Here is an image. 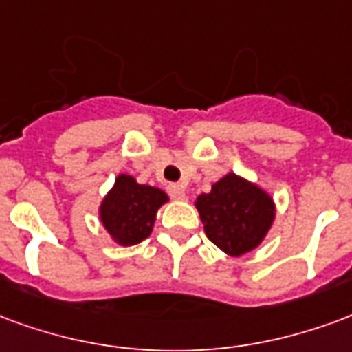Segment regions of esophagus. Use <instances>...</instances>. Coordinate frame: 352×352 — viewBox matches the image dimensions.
Masks as SVG:
<instances>
[{
    "label": "esophagus",
    "instance_id": "obj_1",
    "mask_svg": "<svg viewBox=\"0 0 352 352\" xmlns=\"http://www.w3.org/2000/svg\"><path fill=\"white\" fill-rule=\"evenodd\" d=\"M168 193H170V197H174L176 201H186V189H184V186H179V184L168 186Z\"/></svg>",
    "mask_w": 352,
    "mask_h": 352
}]
</instances>
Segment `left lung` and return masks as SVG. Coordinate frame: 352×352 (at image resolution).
<instances>
[{
  "label": "left lung",
  "mask_w": 352,
  "mask_h": 352,
  "mask_svg": "<svg viewBox=\"0 0 352 352\" xmlns=\"http://www.w3.org/2000/svg\"><path fill=\"white\" fill-rule=\"evenodd\" d=\"M195 208L210 242L230 257L257 250L276 219L272 195L234 173L215 182L210 193L199 195Z\"/></svg>",
  "instance_id": "left-lung-1"
}]
</instances>
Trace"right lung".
Returning a JSON list of instances; mask_svg holds the SVG:
<instances>
[{
	"instance_id": "1",
	"label": "right lung",
	"mask_w": 352,
	"mask_h": 352,
	"mask_svg": "<svg viewBox=\"0 0 352 352\" xmlns=\"http://www.w3.org/2000/svg\"><path fill=\"white\" fill-rule=\"evenodd\" d=\"M166 202L163 189L138 184L131 174H118L99 204V221L118 245L129 248L151 234L159 208Z\"/></svg>"
}]
</instances>
